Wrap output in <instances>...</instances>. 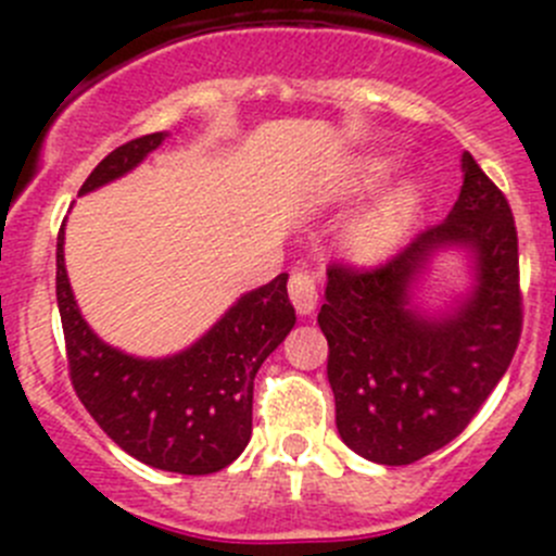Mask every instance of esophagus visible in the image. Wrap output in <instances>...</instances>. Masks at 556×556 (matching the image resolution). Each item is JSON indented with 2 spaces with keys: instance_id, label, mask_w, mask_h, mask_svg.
Returning a JSON list of instances; mask_svg holds the SVG:
<instances>
[{
  "instance_id": "esophagus-1",
  "label": "esophagus",
  "mask_w": 556,
  "mask_h": 556,
  "mask_svg": "<svg viewBox=\"0 0 556 556\" xmlns=\"http://www.w3.org/2000/svg\"><path fill=\"white\" fill-rule=\"evenodd\" d=\"M290 301H293L295 312L299 314H312L314 306H317V279H314V274L306 271V268H295L293 274H290Z\"/></svg>"
}]
</instances>
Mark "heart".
Segmentation results:
<instances>
[{"mask_svg":"<svg viewBox=\"0 0 556 556\" xmlns=\"http://www.w3.org/2000/svg\"><path fill=\"white\" fill-rule=\"evenodd\" d=\"M397 166H401L397 159H390V155L357 161L339 182V195L341 199H361V195L382 188L397 172ZM419 199H422V190L417 182H401L390 188L371 206H366L361 215L346 223L341 231V250L357 263H379L390 257L412 231Z\"/></svg>","mask_w":556,"mask_h":556,"instance_id":"heart-1","label":"heart"}]
</instances>
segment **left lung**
<instances>
[{
  "label": "left lung",
  "mask_w": 556,
  "mask_h": 556,
  "mask_svg": "<svg viewBox=\"0 0 556 556\" xmlns=\"http://www.w3.org/2000/svg\"><path fill=\"white\" fill-rule=\"evenodd\" d=\"M465 251L469 288L444 307L418 295L432 261ZM317 323L341 441L379 465H408L457 439L506 374L521 333L511 206L463 153L444 223L374 271L333 266Z\"/></svg>",
  "instance_id": "1"
}]
</instances>
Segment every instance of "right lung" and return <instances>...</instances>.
<instances>
[{"mask_svg": "<svg viewBox=\"0 0 556 556\" xmlns=\"http://www.w3.org/2000/svg\"><path fill=\"white\" fill-rule=\"evenodd\" d=\"M169 139L166 131L131 139L83 182L80 195L137 169ZM55 299L77 397L99 428L150 468L204 476L231 465L252 435L257 368L293 330L288 274L239 295L201 339L166 357H137L93 333L72 293L64 226L55 244Z\"/></svg>", "mask_w": 556, "mask_h": 556, "instance_id": "1", "label": "right lung"}]
</instances>
